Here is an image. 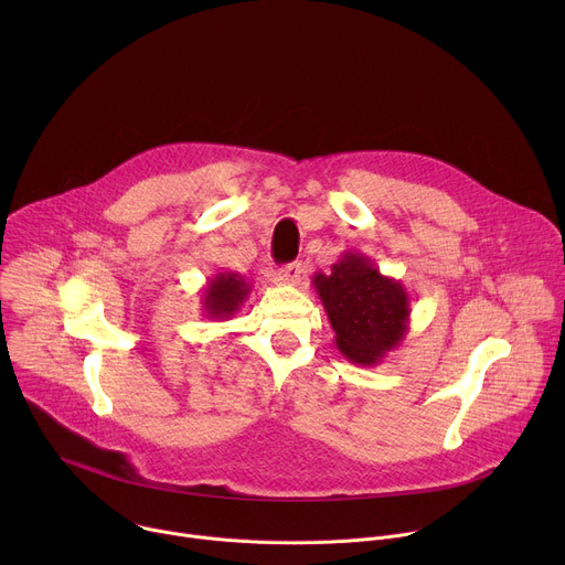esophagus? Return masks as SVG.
<instances>
[{"mask_svg":"<svg viewBox=\"0 0 565 565\" xmlns=\"http://www.w3.org/2000/svg\"><path fill=\"white\" fill-rule=\"evenodd\" d=\"M301 277H303V266H301L299 262H292V264H288V266H284V268L279 270V281H281V284L297 286V284L301 281Z\"/></svg>","mask_w":565,"mask_h":565,"instance_id":"34e87169","label":"esophagus"}]
</instances>
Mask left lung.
Wrapping results in <instances>:
<instances>
[{"mask_svg":"<svg viewBox=\"0 0 565 565\" xmlns=\"http://www.w3.org/2000/svg\"><path fill=\"white\" fill-rule=\"evenodd\" d=\"M312 288L335 331L338 351L360 366L380 364L409 331V292L355 250L342 253L331 273H315Z\"/></svg>","mask_w":565,"mask_h":565,"instance_id":"obj_1","label":"left lung"}]
</instances>
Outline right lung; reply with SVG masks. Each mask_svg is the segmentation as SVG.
I'll list each match as a JSON object with an SVG mask.
<instances>
[{
	"label": "right lung",
	"instance_id": "add662e5",
	"mask_svg": "<svg viewBox=\"0 0 565 565\" xmlns=\"http://www.w3.org/2000/svg\"><path fill=\"white\" fill-rule=\"evenodd\" d=\"M250 288L246 277L238 273H216L201 290V310L207 319L225 321L246 303Z\"/></svg>",
	"mask_w": 565,
	"mask_h": 565
}]
</instances>
